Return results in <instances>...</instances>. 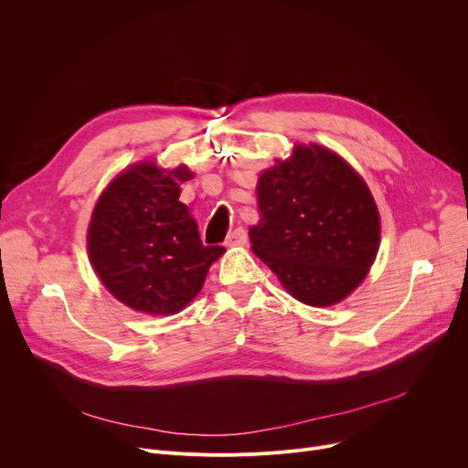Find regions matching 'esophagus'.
Listing matches in <instances>:
<instances>
[{
  "mask_svg": "<svg viewBox=\"0 0 468 468\" xmlns=\"http://www.w3.org/2000/svg\"><path fill=\"white\" fill-rule=\"evenodd\" d=\"M247 240H249L247 231H244L242 228H239V229H235V231L226 239V247H229V249H233V247H244V244H247Z\"/></svg>",
  "mask_w": 468,
  "mask_h": 468,
  "instance_id": "obj_1",
  "label": "esophagus"
}]
</instances>
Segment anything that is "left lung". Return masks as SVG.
Returning <instances> with one entry per match:
<instances>
[{"instance_id": "obj_1", "label": "left lung", "mask_w": 468, "mask_h": 468, "mask_svg": "<svg viewBox=\"0 0 468 468\" xmlns=\"http://www.w3.org/2000/svg\"><path fill=\"white\" fill-rule=\"evenodd\" d=\"M252 252L282 288L311 307L341 303L370 273L381 218L358 172L321 144H293L260 172Z\"/></svg>"}]
</instances>
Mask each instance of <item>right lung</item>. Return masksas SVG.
I'll list each match as a JSON object with an SVG mask.
<instances>
[{"label": "right lung", "mask_w": 468, "mask_h": 468, "mask_svg": "<svg viewBox=\"0 0 468 468\" xmlns=\"http://www.w3.org/2000/svg\"><path fill=\"white\" fill-rule=\"evenodd\" d=\"M191 178L187 165L138 161L119 172L92 208L89 261L112 296L136 313H180L226 252L205 247L197 219L180 201V186Z\"/></svg>", "instance_id": "1"}]
</instances>
